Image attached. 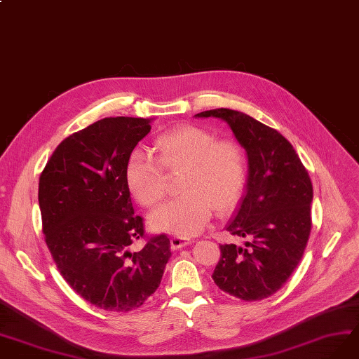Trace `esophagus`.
I'll use <instances>...</instances> for the list:
<instances>
[{"label":"esophagus","instance_id":"34e87169","mask_svg":"<svg viewBox=\"0 0 359 359\" xmlns=\"http://www.w3.org/2000/svg\"><path fill=\"white\" fill-rule=\"evenodd\" d=\"M170 244H171V248L172 250H179V248H183L191 244L189 240H184V238H180V236H172L170 240Z\"/></svg>","mask_w":359,"mask_h":359}]
</instances>
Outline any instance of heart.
Instances as JSON below:
<instances>
[{"mask_svg": "<svg viewBox=\"0 0 359 359\" xmlns=\"http://www.w3.org/2000/svg\"><path fill=\"white\" fill-rule=\"evenodd\" d=\"M154 148L156 158L135 152L127 163V187L139 204L154 207L164 200V168L170 172L187 171L184 196L154 211L149 217L154 231L191 238L205 229L215 208L226 213L240 203L248 176L240 143L216 140L200 127L179 126L158 136Z\"/></svg>", "mask_w": 359, "mask_h": 359, "instance_id": "heart-1", "label": "heart"}]
</instances>
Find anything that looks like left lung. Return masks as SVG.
Instances as JSON below:
<instances>
[{"label":"left lung","mask_w":359,"mask_h":359,"mask_svg":"<svg viewBox=\"0 0 359 359\" xmlns=\"http://www.w3.org/2000/svg\"><path fill=\"white\" fill-rule=\"evenodd\" d=\"M210 116L229 126L248 159L245 192L226 224L229 233L247 241L244 245H220L213 280L232 297L266 299L285 284L306 248L312 226V182L281 133L228 108L195 115Z\"/></svg>","instance_id":"1"}]
</instances>
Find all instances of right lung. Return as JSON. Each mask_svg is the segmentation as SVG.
Wrapping results in <instances>:
<instances>
[{"label": "right lung", "mask_w": 359, "mask_h": 359, "mask_svg": "<svg viewBox=\"0 0 359 359\" xmlns=\"http://www.w3.org/2000/svg\"><path fill=\"white\" fill-rule=\"evenodd\" d=\"M154 118H103L66 137L53 152L38 188L43 232L62 276L95 306L140 308L155 293L171 257L167 235L144 233L135 215L126 168Z\"/></svg>", "instance_id": "obj_1"}]
</instances>
